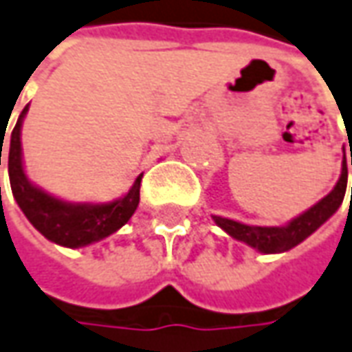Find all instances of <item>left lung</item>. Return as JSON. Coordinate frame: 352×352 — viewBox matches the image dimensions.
Listing matches in <instances>:
<instances>
[{"label":"left lung","mask_w":352,"mask_h":352,"mask_svg":"<svg viewBox=\"0 0 352 352\" xmlns=\"http://www.w3.org/2000/svg\"><path fill=\"white\" fill-rule=\"evenodd\" d=\"M351 166H352V148H351ZM346 190V160L343 157V167H341V177L333 186V190L327 196H324L318 204L307 210L305 214L295 217L293 221H289L285 227H258V226H245L227 217L214 216V221L221 227L226 233L243 241L248 246L256 248L264 254H276V252H285L289 248H293L298 243H302L307 236H310L318 227L337 212V208L341 206ZM352 200V192H351Z\"/></svg>","instance_id":"left-lung-1"}]
</instances>
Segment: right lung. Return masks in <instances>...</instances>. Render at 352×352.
<instances>
[{
  "label": "right lung",
  "instance_id": "right-lung-1",
  "mask_svg": "<svg viewBox=\"0 0 352 352\" xmlns=\"http://www.w3.org/2000/svg\"><path fill=\"white\" fill-rule=\"evenodd\" d=\"M28 106L21 111L16 125L11 133L9 144V181L16 204L28 217V221L42 235L67 248H78L96 241H102L119 227H123L135 214L140 200V181L142 175L136 177L133 188L123 198L109 204H71L63 202L56 196L47 195L34 186L25 175L23 169V150H21V126ZM3 146V142H1ZM0 146V166H1Z\"/></svg>",
  "mask_w": 352,
  "mask_h": 352
}]
</instances>
